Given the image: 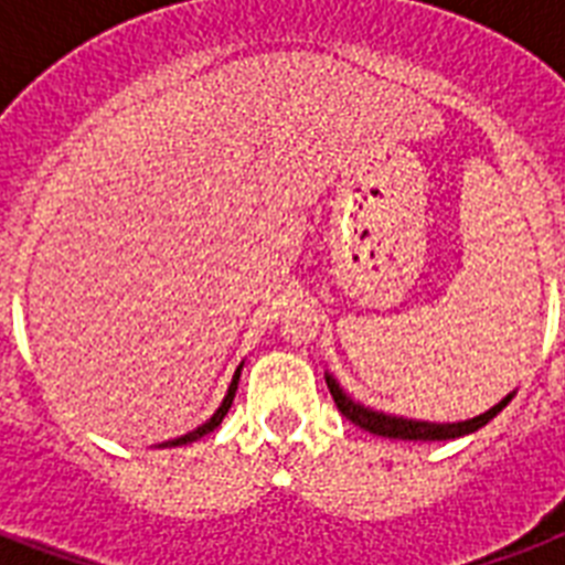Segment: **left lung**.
<instances>
[{
  "mask_svg": "<svg viewBox=\"0 0 565 565\" xmlns=\"http://www.w3.org/2000/svg\"><path fill=\"white\" fill-rule=\"evenodd\" d=\"M326 381L331 395H334L337 411L343 413L345 419L354 422V425H361V428L370 430V434H377V437L413 439V443H443V439H457V437H466V434H475V430L483 428L487 422L495 419V416L508 407L510 398L516 395V390H513V393L504 395L495 407H490V411L481 413V416H472V419L425 422V419H407V416H393V413H384V411H372V407H366V404L354 402L352 395L345 393L343 386H340V381H337L331 372H326Z\"/></svg>",
  "mask_w": 565,
  "mask_h": 565,
  "instance_id": "left-lung-1",
  "label": "left lung"
}]
</instances>
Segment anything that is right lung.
I'll use <instances>...</instances> for the list:
<instances>
[{
  "mask_svg": "<svg viewBox=\"0 0 565 565\" xmlns=\"http://www.w3.org/2000/svg\"><path fill=\"white\" fill-rule=\"evenodd\" d=\"M239 370H243V363L237 366V372H234V377H231V384H228V393H225V398H222V404L213 411V416L207 422H202L199 428L188 430L184 437H175V439H167V443H161L158 448H175V446H188V443H195V439H202L204 434H211L213 428H220V422L225 419V413H228L231 402H234V393H237V381H239Z\"/></svg>",
  "mask_w": 565,
  "mask_h": 565,
  "instance_id": "add662e5",
  "label": "right lung"
}]
</instances>
